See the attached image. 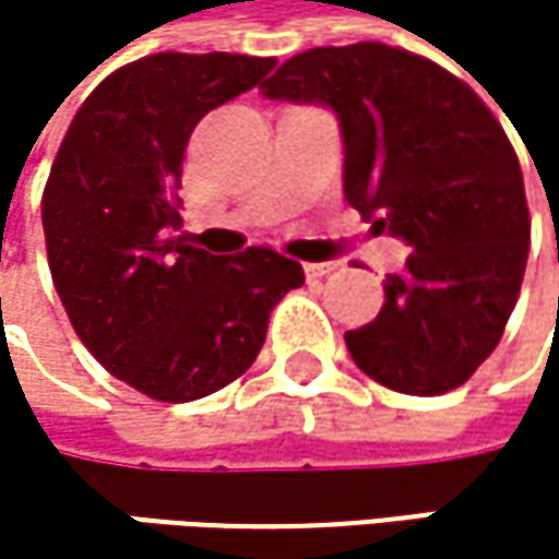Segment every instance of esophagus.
I'll use <instances>...</instances> for the list:
<instances>
[{"label":"esophagus","instance_id":"obj_1","mask_svg":"<svg viewBox=\"0 0 559 559\" xmlns=\"http://www.w3.org/2000/svg\"><path fill=\"white\" fill-rule=\"evenodd\" d=\"M336 269H340L336 262H307V265H304V275H307L310 281L326 278V275H330V272H336Z\"/></svg>","mask_w":559,"mask_h":559}]
</instances>
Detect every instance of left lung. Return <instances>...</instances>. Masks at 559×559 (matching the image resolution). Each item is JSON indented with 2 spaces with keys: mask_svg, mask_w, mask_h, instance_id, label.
<instances>
[{
  "mask_svg": "<svg viewBox=\"0 0 559 559\" xmlns=\"http://www.w3.org/2000/svg\"><path fill=\"white\" fill-rule=\"evenodd\" d=\"M262 93L336 112L349 206L411 246L379 317L346 333L353 362L404 394L460 389L502 340L531 246L521 165L492 109L440 63L379 41L294 55Z\"/></svg>",
  "mask_w": 559,
  "mask_h": 559,
  "instance_id": "left-lung-1",
  "label": "left lung"
}]
</instances>
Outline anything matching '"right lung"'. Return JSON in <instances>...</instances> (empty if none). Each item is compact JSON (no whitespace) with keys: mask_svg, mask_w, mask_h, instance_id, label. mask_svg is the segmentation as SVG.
<instances>
[{"mask_svg":"<svg viewBox=\"0 0 559 559\" xmlns=\"http://www.w3.org/2000/svg\"><path fill=\"white\" fill-rule=\"evenodd\" d=\"M275 57L152 55L76 109L41 197L48 265L83 346L155 401H197L259 356L304 269L269 246L210 255L180 233V165L197 122Z\"/></svg>","mask_w":559,"mask_h":559,"instance_id":"right-lung-1","label":"right lung"}]
</instances>
